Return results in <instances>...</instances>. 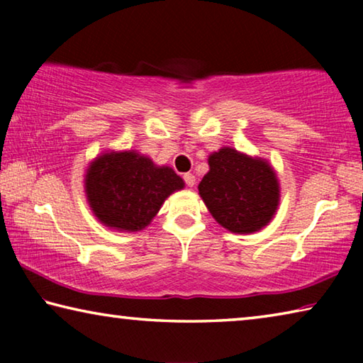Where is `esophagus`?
Returning a JSON list of instances; mask_svg holds the SVG:
<instances>
[{"instance_id": "obj_1", "label": "esophagus", "mask_w": 363, "mask_h": 363, "mask_svg": "<svg viewBox=\"0 0 363 363\" xmlns=\"http://www.w3.org/2000/svg\"><path fill=\"white\" fill-rule=\"evenodd\" d=\"M184 181H186L187 187H194L195 186V176L194 174H190V173L184 174Z\"/></svg>"}]
</instances>
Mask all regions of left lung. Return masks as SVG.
I'll use <instances>...</instances> for the list:
<instances>
[{"label":"left lung","instance_id":"obj_1","mask_svg":"<svg viewBox=\"0 0 363 363\" xmlns=\"http://www.w3.org/2000/svg\"><path fill=\"white\" fill-rule=\"evenodd\" d=\"M208 164L199 194L219 225L232 233H255L274 219L280 182L266 158L220 147L210 153Z\"/></svg>","mask_w":363,"mask_h":363}]
</instances>
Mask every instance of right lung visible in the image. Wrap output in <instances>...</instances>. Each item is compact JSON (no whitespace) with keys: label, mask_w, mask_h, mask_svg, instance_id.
Instances as JSON below:
<instances>
[{"label":"right lung","mask_w":363,"mask_h":363,"mask_svg":"<svg viewBox=\"0 0 363 363\" xmlns=\"http://www.w3.org/2000/svg\"><path fill=\"white\" fill-rule=\"evenodd\" d=\"M186 182L173 168L160 167L138 150H106L84 171V194L102 225L139 232L157 216L171 194Z\"/></svg>","instance_id":"obj_1"}]
</instances>
